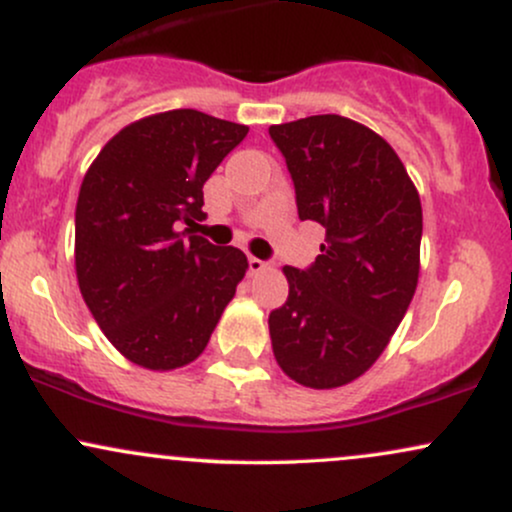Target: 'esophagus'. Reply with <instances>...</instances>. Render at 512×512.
Wrapping results in <instances>:
<instances>
[{
  "instance_id": "obj_1",
  "label": "esophagus",
  "mask_w": 512,
  "mask_h": 512,
  "mask_svg": "<svg viewBox=\"0 0 512 512\" xmlns=\"http://www.w3.org/2000/svg\"><path fill=\"white\" fill-rule=\"evenodd\" d=\"M269 264L264 262V260H260V257H248V269H250V274H260V272H264V269H267Z\"/></svg>"
}]
</instances>
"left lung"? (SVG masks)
I'll return each mask as SVG.
<instances>
[{
    "mask_svg": "<svg viewBox=\"0 0 512 512\" xmlns=\"http://www.w3.org/2000/svg\"><path fill=\"white\" fill-rule=\"evenodd\" d=\"M269 137L298 219L325 228L310 267H284L289 298L269 313L276 363L305 387H342L378 361L414 298L419 192L395 149L349 117H303L272 125Z\"/></svg>",
    "mask_w": 512,
    "mask_h": 512,
    "instance_id": "obj_1",
    "label": "left lung"
}]
</instances>
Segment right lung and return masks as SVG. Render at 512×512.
<instances>
[{"label": "right lung", "mask_w": 512, "mask_h": 512, "mask_svg": "<svg viewBox=\"0 0 512 512\" xmlns=\"http://www.w3.org/2000/svg\"><path fill=\"white\" fill-rule=\"evenodd\" d=\"M248 127L168 110L117 132L76 202V279L110 344L137 366L173 370L202 354L248 257L192 236L204 182ZM190 225V229H185Z\"/></svg>", "instance_id": "add662e5"}]
</instances>
